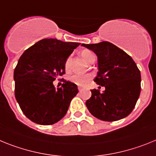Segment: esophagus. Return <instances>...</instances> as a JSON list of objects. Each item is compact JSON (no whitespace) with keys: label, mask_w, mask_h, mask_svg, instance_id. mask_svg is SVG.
Listing matches in <instances>:
<instances>
[{"label":"esophagus","mask_w":156,"mask_h":156,"mask_svg":"<svg viewBox=\"0 0 156 156\" xmlns=\"http://www.w3.org/2000/svg\"><path fill=\"white\" fill-rule=\"evenodd\" d=\"M78 90H79V92H81V91H82V90H83V88H82L81 86H78Z\"/></svg>","instance_id":"esophagus-1"}]
</instances>
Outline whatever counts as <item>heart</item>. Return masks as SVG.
<instances>
[{"instance_id":"1","label":"heart","mask_w":156,"mask_h":156,"mask_svg":"<svg viewBox=\"0 0 156 156\" xmlns=\"http://www.w3.org/2000/svg\"><path fill=\"white\" fill-rule=\"evenodd\" d=\"M80 55H81L82 59L88 63H90L93 59H96V55H95V54L92 52L91 50L89 49L82 50L81 52H80ZM64 67L65 70H67V71H68L70 70V58H67L66 59V61H65L64 63ZM91 74H86V75L74 74V75L70 77V81L80 86H86L91 81Z\"/></svg>"}]
</instances>
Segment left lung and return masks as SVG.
Listing matches in <instances>:
<instances>
[{"mask_svg": "<svg viewBox=\"0 0 156 156\" xmlns=\"http://www.w3.org/2000/svg\"><path fill=\"white\" fill-rule=\"evenodd\" d=\"M82 46L98 58V72L94 82L105 90L92 89L86 105L94 117L114 122L126 118L133 110L140 93V72L131 56L108 41Z\"/></svg>", "mask_w": 156, "mask_h": 156, "instance_id": "1", "label": "left lung"}]
</instances>
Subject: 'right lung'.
<instances>
[{
    "label": "right lung",
    "mask_w": 156,
    "mask_h": 156,
    "mask_svg": "<svg viewBox=\"0 0 156 156\" xmlns=\"http://www.w3.org/2000/svg\"><path fill=\"white\" fill-rule=\"evenodd\" d=\"M79 44L44 38L20 56L14 70L15 97L30 120L52 125L64 117L78 87L63 80L62 87L55 89L52 82L65 74V61Z\"/></svg>",
    "instance_id": "right-lung-1"
}]
</instances>
